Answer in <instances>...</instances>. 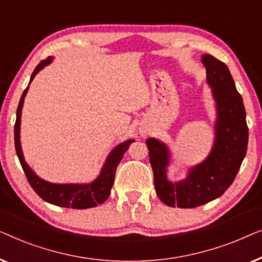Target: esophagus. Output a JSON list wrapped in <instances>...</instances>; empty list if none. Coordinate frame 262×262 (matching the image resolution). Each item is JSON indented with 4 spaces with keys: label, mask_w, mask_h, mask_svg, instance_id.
<instances>
[{
    "label": "esophagus",
    "mask_w": 262,
    "mask_h": 262,
    "mask_svg": "<svg viewBox=\"0 0 262 262\" xmlns=\"http://www.w3.org/2000/svg\"><path fill=\"white\" fill-rule=\"evenodd\" d=\"M146 133H147L146 130H142V132H141V134H142V135H146Z\"/></svg>",
    "instance_id": "34e87169"
}]
</instances>
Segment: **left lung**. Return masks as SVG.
Here are the masks:
<instances>
[{
    "label": "left lung",
    "instance_id": "1",
    "mask_svg": "<svg viewBox=\"0 0 262 262\" xmlns=\"http://www.w3.org/2000/svg\"><path fill=\"white\" fill-rule=\"evenodd\" d=\"M202 61L206 68V79L212 88L217 109L216 138L210 156L191 168L186 179L171 183L166 178L167 147L152 138L146 141L158 197L173 208H197L222 196L233 184L248 145L245 105L229 69L210 54L202 56Z\"/></svg>",
    "mask_w": 262,
    "mask_h": 262
}]
</instances>
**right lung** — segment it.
I'll return each instance as SVG.
<instances>
[{
	"label": "right lung",
	"instance_id": "obj_1",
	"mask_svg": "<svg viewBox=\"0 0 262 262\" xmlns=\"http://www.w3.org/2000/svg\"><path fill=\"white\" fill-rule=\"evenodd\" d=\"M52 61L51 57L47 59H43L38 64V66L34 69L31 80L32 82L34 76L41 70L43 66ZM28 86L26 88L24 94H22L19 105H17L16 110V121L15 126H14V140H15V149L17 158H19L20 164L24 169L26 177L29 185L32 189L35 191L39 197H41L43 201L47 203L62 206V208H72V209H88L94 208V206L102 204L106 198L109 197L110 190H112L114 179H115L116 168L119 166L121 159H122L123 154L127 152L129 148V145L134 142V140H128L121 143L117 147H115L109 154L108 159H106L104 166L102 168L101 174L98 178L94 180L90 184H52L49 182H45L41 178H39L34 172L32 171L31 167L26 164L24 159V154L21 150V143H20V122H21V109L24 105V98L27 93Z\"/></svg>",
	"mask_w": 262,
	"mask_h": 262
}]
</instances>
